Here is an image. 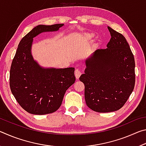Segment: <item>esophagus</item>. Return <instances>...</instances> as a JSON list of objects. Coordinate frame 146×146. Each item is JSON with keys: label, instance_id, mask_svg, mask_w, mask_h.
<instances>
[{"label": "esophagus", "instance_id": "obj_1", "mask_svg": "<svg viewBox=\"0 0 146 146\" xmlns=\"http://www.w3.org/2000/svg\"><path fill=\"white\" fill-rule=\"evenodd\" d=\"M81 74H82V72H81L80 70H79V69H76L75 71V75L76 78H78L80 77V76L81 75Z\"/></svg>", "mask_w": 146, "mask_h": 146}]
</instances>
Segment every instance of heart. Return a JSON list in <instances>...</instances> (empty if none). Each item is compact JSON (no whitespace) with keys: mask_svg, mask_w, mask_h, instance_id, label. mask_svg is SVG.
Here are the masks:
<instances>
[{"mask_svg":"<svg viewBox=\"0 0 146 146\" xmlns=\"http://www.w3.org/2000/svg\"><path fill=\"white\" fill-rule=\"evenodd\" d=\"M94 37V35L93 34H88L87 35V36H86V38L89 40H90V39H92Z\"/></svg>","mask_w":146,"mask_h":146,"instance_id":"heart-1","label":"heart"}]
</instances>
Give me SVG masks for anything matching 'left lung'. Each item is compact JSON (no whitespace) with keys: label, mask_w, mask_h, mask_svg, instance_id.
<instances>
[{"label":"left lung","mask_w":146,"mask_h":146,"mask_svg":"<svg viewBox=\"0 0 146 146\" xmlns=\"http://www.w3.org/2000/svg\"><path fill=\"white\" fill-rule=\"evenodd\" d=\"M111 38L106 49H98L85 60L86 105L94 111H117L126 102L135 87V58L126 39L108 27Z\"/></svg>","instance_id":"left-lung-1"}]
</instances>
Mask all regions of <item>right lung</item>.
Instances as JSON below:
<instances>
[{
	"label": "right lung",
	"mask_w": 146,
	"mask_h": 146,
	"mask_svg": "<svg viewBox=\"0 0 146 146\" xmlns=\"http://www.w3.org/2000/svg\"><path fill=\"white\" fill-rule=\"evenodd\" d=\"M64 24L38 25L19 42L9 73L11 93L24 110L46 115L60 107L66 90L75 83V68H44L31 54L33 38L44 32L56 31Z\"/></svg>",
	"instance_id": "right-lung-1"
}]
</instances>
